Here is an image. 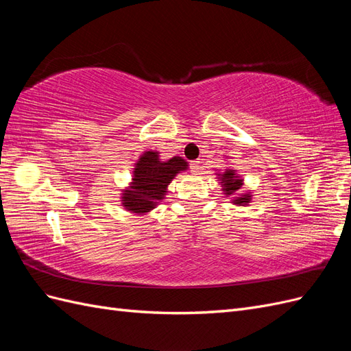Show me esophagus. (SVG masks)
Returning a JSON list of instances; mask_svg holds the SVG:
<instances>
[{
	"instance_id": "1",
	"label": "esophagus",
	"mask_w": 351,
	"mask_h": 351,
	"mask_svg": "<svg viewBox=\"0 0 351 351\" xmlns=\"http://www.w3.org/2000/svg\"><path fill=\"white\" fill-rule=\"evenodd\" d=\"M190 168H192V173L197 174L200 173V161H192V164H190Z\"/></svg>"
}]
</instances>
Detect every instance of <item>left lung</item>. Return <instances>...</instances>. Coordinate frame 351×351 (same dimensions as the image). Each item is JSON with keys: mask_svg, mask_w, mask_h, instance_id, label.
Masks as SVG:
<instances>
[{"mask_svg": "<svg viewBox=\"0 0 351 351\" xmlns=\"http://www.w3.org/2000/svg\"><path fill=\"white\" fill-rule=\"evenodd\" d=\"M221 178V186H222V192H224L226 196H231L234 195L236 192H239L240 187L243 186V180L236 174L234 169H230L227 168L224 173L218 174ZM252 196L250 193H241L239 196H236L232 199V204L234 205H241V206H246L247 204H250Z\"/></svg>", "mask_w": 351, "mask_h": 351, "instance_id": "8db88e82", "label": "left lung"}]
</instances>
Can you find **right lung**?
Listing matches in <instances>:
<instances>
[{"label":"right lung","instance_id":"add662e5","mask_svg":"<svg viewBox=\"0 0 351 351\" xmlns=\"http://www.w3.org/2000/svg\"><path fill=\"white\" fill-rule=\"evenodd\" d=\"M182 156H173L168 161L159 159V152L147 151L134 164L130 186L121 193L123 206L136 215L151 212L159 200L167 195V187L173 178L187 169Z\"/></svg>","mask_w":351,"mask_h":351}]
</instances>
